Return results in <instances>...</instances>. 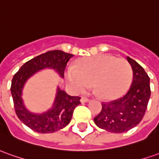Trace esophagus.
Wrapping results in <instances>:
<instances>
[{"instance_id":"1","label":"esophagus","mask_w":159,"mask_h":159,"mask_svg":"<svg viewBox=\"0 0 159 159\" xmlns=\"http://www.w3.org/2000/svg\"><path fill=\"white\" fill-rule=\"evenodd\" d=\"M89 101V98H85V97H82L80 98V102L81 103H86V102H88Z\"/></svg>"}]
</instances>
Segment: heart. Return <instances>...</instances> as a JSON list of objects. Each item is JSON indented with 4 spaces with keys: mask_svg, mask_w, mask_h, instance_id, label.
Instances as JSON below:
<instances>
[{
    "mask_svg": "<svg viewBox=\"0 0 159 159\" xmlns=\"http://www.w3.org/2000/svg\"><path fill=\"white\" fill-rule=\"evenodd\" d=\"M66 77L76 92L86 91L93 84L95 93L100 98L111 99L122 95L129 88L133 71L125 59L99 54L80 59L76 69L67 70Z\"/></svg>",
    "mask_w": 159,
    "mask_h": 159,
    "instance_id": "1",
    "label": "heart"
}]
</instances>
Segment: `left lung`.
<instances>
[{"mask_svg": "<svg viewBox=\"0 0 159 159\" xmlns=\"http://www.w3.org/2000/svg\"><path fill=\"white\" fill-rule=\"evenodd\" d=\"M133 71L132 86L121 98L102 102L101 111L94 118L98 127L122 133L135 127L142 120L151 97L150 78L141 66L127 57Z\"/></svg>", "mask_w": 159, "mask_h": 159, "instance_id": "left-lung-1", "label": "left lung"}]
</instances>
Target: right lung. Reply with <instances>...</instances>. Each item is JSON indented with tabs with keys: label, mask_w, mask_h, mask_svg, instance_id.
I'll use <instances>...</instances> for the list:
<instances>
[{
	"label": "right lung",
	"mask_w": 159,
	"mask_h": 159,
	"mask_svg": "<svg viewBox=\"0 0 159 159\" xmlns=\"http://www.w3.org/2000/svg\"><path fill=\"white\" fill-rule=\"evenodd\" d=\"M73 54L61 50H52L27 61L15 73L11 84L15 113L20 120L33 131L40 133H51L66 127L72 119L74 108L80 104V97L70 96L58 88L53 107L42 114H33L23 106L21 91L28 78L40 69L51 67L64 77L65 68Z\"/></svg>",
	"instance_id": "right-lung-1"
}]
</instances>
